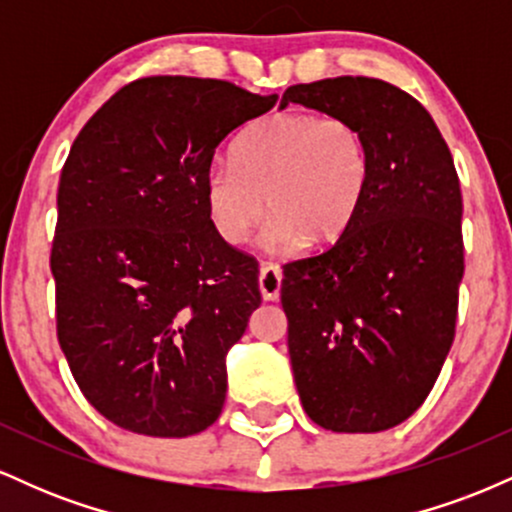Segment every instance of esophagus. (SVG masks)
Masks as SVG:
<instances>
[{
  "instance_id": "1",
  "label": "esophagus",
  "mask_w": 512,
  "mask_h": 512,
  "mask_svg": "<svg viewBox=\"0 0 512 512\" xmlns=\"http://www.w3.org/2000/svg\"><path fill=\"white\" fill-rule=\"evenodd\" d=\"M281 269L276 264L267 262L262 264L260 269V293L264 301H279V293H281Z\"/></svg>"
}]
</instances>
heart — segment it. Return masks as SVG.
Listing matches in <instances>:
<instances>
[{
    "instance_id": "heart-1",
    "label": "heart",
    "mask_w": 512,
    "mask_h": 512,
    "mask_svg": "<svg viewBox=\"0 0 512 512\" xmlns=\"http://www.w3.org/2000/svg\"><path fill=\"white\" fill-rule=\"evenodd\" d=\"M370 146L344 115L289 110L264 117L204 178V202L216 236L228 245L262 228V245L291 255L305 240L332 243L354 221L370 182ZM268 202H263V197Z\"/></svg>"
}]
</instances>
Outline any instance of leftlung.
<instances>
[{
  "mask_svg": "<svg viewBox=\"0 0 512 512\" xmlns=\"http://www.w3.org/2000/svg\"><path fill=\"white\" fill-rule=\"evenodd\" d=\"M289 103L354 120L373 166L342 236L284 264L281 305L298 397L327 431H387L424 404L455 339L460 178L428 110L387 81L296 84L281 96V108Z\"/></svg>",
  "mask_w": 512,
  "mask_h": 512,
  "instance_id": "obj_1",
  "label": "left lung"
}]
</instances>
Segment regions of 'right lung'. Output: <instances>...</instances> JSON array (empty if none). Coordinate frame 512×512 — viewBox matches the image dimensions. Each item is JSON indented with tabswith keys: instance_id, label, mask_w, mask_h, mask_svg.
Masks as SVG:
<instances>
[{
	"instance_id": "add662e5",
	"label": "right lung",
	"mask_w": 512,
	"mask_h": 512,
	"mask_svg": "<svg viewBox=\"0 0 512 512\" xmlns=\"http://www.w3.org/2000/svg\"><path fill=\"white\" fill-rule=\"evenodd\" d=\"M231 81L146 76L86 122L64 161L50 269L57 339L91 407L185 438L219 419L226 354L260 308L255 257L216 236V149L274 108Z\"/></svg>"
}]
</instances>
